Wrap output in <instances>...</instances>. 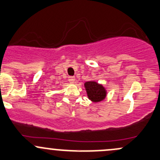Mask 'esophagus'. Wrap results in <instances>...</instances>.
<instances>
[{
    "instance_id": "esophagus-1",
    "label": "esophagus",
    "mask_w": 160,
    "mask_h": 160,
    "mask_svg": "<svg viewBox=\"0 0 160 160\" xmlns=\"http://www.w3.org/2000/svg\"><path fill=\"white\" fill-rule=\"evenodd\" d=\"M68 80H69V82H70V83H74V81H75V77H69Z\"/></svg>"
}]
</instances>
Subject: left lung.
Segmentation results:
<instances>
[{
	"label": "left lung",
	"instance_id": "left-lung-1",
	"mask_svg": "<svg viewBox=\"0 0 160 160\" xmlns=\"http://www.w3.org/2000/svg\"><path fill=\"white\" fill-rule=\"evenodd\" d=\"M84 86L87 96L90 100L93 102H100L105 98L107 92L102 85L99 84L97 82L89 81L85 83Z\"/></svg>",
	"mask_w": 160,
	"mask_h": 160
}]
</instances>
